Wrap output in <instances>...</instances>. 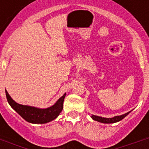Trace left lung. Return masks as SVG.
<instances>
[{
	"mask_svg": "<svg viewBox=\"0 0 149 149\" xmlns=\"http://www.w3.org/2000/svg\"><path fill=\"white\" fill-rule=\"evenodd\" d=\"M131 113V111L127 113L124 114V115L122 116H114L113 118H104V117H101V116H92V118L94 119L95 121H97V122H101V123H115V122H119L122 119H123L126 116L128 115L129 113Z\"/></svg>",
	"mask_w": 149,
	"mask_h": 149,
	"instance_id": "left-lung-1",
	"label": "left lung"
}]
</instances>
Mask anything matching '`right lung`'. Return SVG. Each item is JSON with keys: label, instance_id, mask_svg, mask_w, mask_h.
I'll return each mask as SVG.
<instances>
[{"label": "right lung", "instance_id": "1", "mask_svg": "<svg viewBox=\"0 0 149 149\" xmlns=\"http://www.w3.org/2000/svg\"><path fill=\"white\" fill-rule=\"evenodd\" d=\"M8 103L27 122L33 124H45L54 120L60 115L63 108V101L65 93L51 107L46 109L36 108L33 107L22 105L13 101L6 90Z\"/></svg>", "mask_w": 149, "mask_h": 149}]
</instances>
